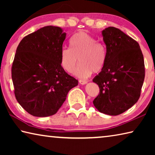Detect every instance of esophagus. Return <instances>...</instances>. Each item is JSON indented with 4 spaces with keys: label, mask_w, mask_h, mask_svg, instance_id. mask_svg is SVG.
<instances>
[{
    "label": "esophagus",
    "mask_w": 155,
    "mask_h": 155,
    "mask_svg": "<svg viewBox=\"0 0 155 155\" xmlns=\"http://www.w3.org/2000/svg\"><path fill=\"white\" fill-rule=\"evenodd\" d=\"M78 82H79V83L81 84V85H85V84L87 83V81L85 80H79L78 81Z\"/></svg>",
    "instance_id": "esophagus-1"
}]
</instances>
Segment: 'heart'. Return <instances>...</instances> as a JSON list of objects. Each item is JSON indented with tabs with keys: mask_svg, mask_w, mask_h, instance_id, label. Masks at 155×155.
Returning <instances> with one entry per match:
<instances>
[{
	"mask_svg": "<svg viewBox=\"0 0 155 155\" xmlns=\"http://www.w3.org/2000/svg\"><path fill=\"white\" fill-rule=\"evenodd\" d=\"M69 48H63L60 52V64L63 69L72 72L77 65L74 74L87 78L91 73H98L103 69L107 61V48L87 31H80L70 40Z\"/></svg>",
	"mask_w": 155,
	"mask_h": 155,
	"instance_id": "1",
	"label": "heart"
}]
</instances>
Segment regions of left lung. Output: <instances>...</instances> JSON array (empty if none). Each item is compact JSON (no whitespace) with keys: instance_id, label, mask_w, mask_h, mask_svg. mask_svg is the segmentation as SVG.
<instances>
[{"instance_id":"left-lung-1","label":"left lung","mask_w":155,"mask_h":155,"mask_svg":"<svg viewBox=\"0 0 155 155\" xmlns=\"http://www.w3.org/2000/svg\"><path fill=\"white\" fill-rule=\"evenodd\" d=\"M102 35L107 61L93 79L100 89L93 103L103 114L117 115L140 98L145 77L143 56L137 41L118 28H106Z\"/></svg>"}]
</instances>
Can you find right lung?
I'll list each match as a JSON object with an SVG mask.
<instances>
[{
	"instance_id": "1",
	"label": "right lung",
	"mask_w": 155,
	"mask_h": 155,
	"mask_svg": "<svg viewBox=\"0 0 155 155\" xmlns=\"http://www.w3.org/2000/svg\"><path fill=\"white\" fill-rule=\"evenodd\" d=\"M65 37L61 28L46 26L25 36L17 47L12 67L14 94L33 116L55 114L68 91L78 85L60 64Z\"/></svg>"
}]
</instances>
